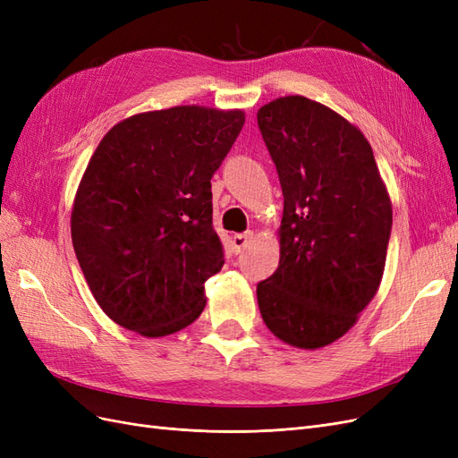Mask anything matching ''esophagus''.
<instances>
[{
	"mask_svg": "<svg viewBox=\"0 0 458 458\" xmlns=\"http://www.w3.org/2000/svg\"><path fill=\"white\" fill-rule=\"evenodd\" d=\"M254 239V233L252 231H244V233H239L234 234V237L231 239V244H233V252L234 254H241L244 248L252 242Z\"/></svg>",
	"mask_w": 458,
	"mask_h": 458,
	"instance_id": "34e87169",
	"label": "esophagus"
}]
</instances>
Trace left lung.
<instances>
[{
    "label": "left lung",
    "instance_id": "obj_1",
    "mask_svg": "<svg viewBox=\"0 0 458 458\" xmlns=\"http://www.w3.org/2000/svg\"><path fill=\"white\" fill-rule=\"evenodd\" d=\"M284 197L281 261L258 283L263 323L303 350L338 340L374 298L392 234V204L369 141L301 95L258 110Z\"/></svg>",
    "mask_w": 458,
    "mask_h": 458
}]
</instances>
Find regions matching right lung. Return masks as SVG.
<instances>
[{
    "mask_svg": "<svg viewBox=\"0 0 458 458\" xmlns=\"http://www.w3.org/2000/svg\"><path fill=\"white\" fill-rule=\"evenodd\" d=\"M242 110L175 106L123 120L95 148L72 208V244L101 310L143 336L189 327L224 267L210 179Z\"/></svg>",
    "mask_w": 458,
    "mask_h": 458,
    "instance_id": "right-lung-1",
    "label": "right lung"
}]
</instances>
